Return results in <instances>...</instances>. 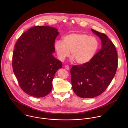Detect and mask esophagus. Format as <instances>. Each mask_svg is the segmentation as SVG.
Returning <instances> with one entry per match:
<instances>
[{
  "instance_id": "34e87169",
  "label": "esophagus",
  "mask_w": 128,
  "mask_h": 128,
  "mask_svg": "<svg viewBox=\"0 0 128 128\" xmlns=\"http://www.w3.org/2000/svg\"><path fill=\"white\" fill-rule=\"evenodd\" d=\"M64 68H65L66 70H69V69H70V67H69V66H68V65H66V66H64Z\"/></svg>"
}]
</instances>
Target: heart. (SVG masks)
<instances>
[{
	"instance_id": "heart-1",
	"label": "heart",
	"mask_w": 128,
	"mask_h": 128,
	"mask_svg": "<svg viewBox=\"0 0 128 128\" xmlns=\"http://www.w3.org/2000/svg\"><path fill=\"white\" fill-rule=\"evenodd\" d=\"M99 43L94 37L82 33L73 32L56 40L54 48L58 58L63 61L71 51L72 59L78 64H84L91 60L96 53Z\"/></svg>"
}]
</instances>
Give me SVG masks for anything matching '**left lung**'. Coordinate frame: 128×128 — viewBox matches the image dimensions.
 <instances>
[{
    "label": "left lung",
    "mask_w": 128,
    "mask_h": 128,
    "mask_svg": "<svg viewBox=\"0 0 128 128\" xmlns=\"http://www.w3.org/2000/svg\"><path fill=\"white\" fill-rule=\"evenodd\" d=\"M91 30L101 39L102 48L89 62L70 69L73 91L82 98H92L104 92L118 66L117 53L112 42L105 34Z\"/></svg>",
    "instance_id": "obj_1"
}]
</instances>
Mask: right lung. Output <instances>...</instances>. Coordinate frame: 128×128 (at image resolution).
Wrapping results in <instances>:
<instances>
[{
	"instance_id": "obj_1",
	"label": "right lung",
	"mask_w": 128,
	"mask_h": 128,
	"mask_svg": "<svg viewBox=\"0 0 128 128\" xmlns=\"http://www.w3.org/2000/svg\"><path fill=\"white\" fill-rule=\"evenodd\" d=\"M58 30L35 26L24 32L17 41L13 54L12 67L18 84L30 96L41 98L52 89V81L62 63L55 58Z\"/></svg>"
}]
</instances>
